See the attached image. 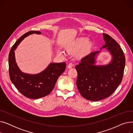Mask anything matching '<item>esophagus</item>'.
Here are the masks:
<instances>
[{"instance_id": "obj_1", "label": "esophagus", "mask_w": 133, "mask_h": 133, "mask_svg": "<svg viewBox=\"0 0 133 133\" xmlns=\"http://www.w3.org/2000/svg\"><path fill=\"white\" fill-rule=\"evenodd\" d=\"M73 66V64H72V63H69L68 65V68H71Z\"/></svg>"}]
</instances>
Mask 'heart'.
Returning <instances> with one entry per match:
<instances>
[{
    "label": "heart",
    "instance_id": "b5f03b06",
    "mask_svg": "<svg viewBox=\"0 0 133 133\" xmlns=\"http://www.w3.org/2000/svg\"><path fill=\"white\" fill-rule=\"evenodd\" d=\"M93 47V43L89 41V39L86 38H79L74 41L69 45L67 46L66 50L68 52H73L78 51L81 49V54L85 55L88 54ZM57 54L61 57H64L65 53L64 52L58 51Z\"/></svg>",
    "mask_w": 133,
    "mask_h": 133
}]
</instances>
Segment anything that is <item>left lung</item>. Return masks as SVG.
<instances>
[{"mask_svg": "<svg viewBox=\"0 0 133 133\" xmlns=\"http://www.w3.org/2000/svg\"><path fill=\"white\" fill-rule=\"evenodd\" d=\"M106 48L111 56L109 63L96 65V59L101 51L90 53L75 66L78 73L76 86L81 95L88 100L97 101L113 93L122 80L125 59L123 52L117 42L103 33Z\"/></svg>", "mask_w": 133, "mask_h": 133, "instance_id": "obj_1", "label": "left lung"}]
</instances>
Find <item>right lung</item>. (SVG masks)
Instances as JSON below:
<instances>
[{
	"mask_svg": "<svg viewBox=\"0 0 133 133\" xmlns=\"http://www.w3.org/2000/svg\"><path fill=\"white\" fill-rule=\"evenodd\" d=\"M39 31H31L24 34L12 47L9 55V75L17 89L28 98L37 99L50 94L58 79L65 70V62L51 63L43 71L36 74L23 72L18 67L15 51L25 38L32 34H41Z\"/></svg>",
	"mask_w": 133,
	"mask_h": 133,
	"instance_id": "obj_1",
	"label": "right lung"
}]
</instances>
